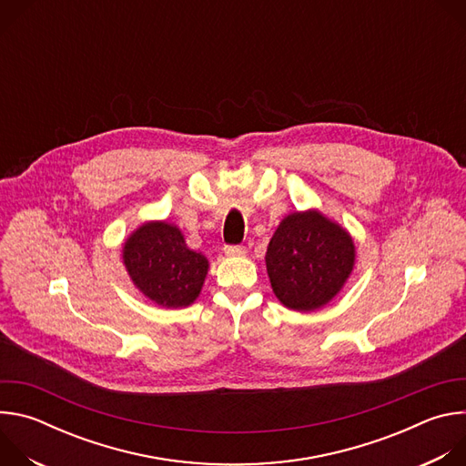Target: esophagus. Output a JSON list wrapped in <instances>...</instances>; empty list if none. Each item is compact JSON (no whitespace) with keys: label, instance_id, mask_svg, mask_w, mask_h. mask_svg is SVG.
Returning a JSON list of instances; mask_svg holds the SVG:
<instances>
[{"label":"esophagus","instance_id":"1","mask_svg":"<svg viewBox=\"0 0 466 466\" xmlns=\"http://www.w3.org/2000/svg\"><path fill=\"white\" fill-rule=\"evenodd\" d=\"M225 254L230 258H241L247 254V250L241 245H230V247H225Z\"/></svg>","mask_w":466,"mask_h":466}]
</instances>
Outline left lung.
Returning <instances> with one entry per match:
<instances>
[{
    "label": "left lung",
    "mask_w": 466,
    "mask_h": 466,
    "mask_svg": "<svg viewBox=\"0 0 466 466\" xmlns=\"http://www.w3.org/2000/svg\"><path fill=\"white\" fill-rule=\"evenodd\" d=\"M354 265L350 232L317 208L288 214L265 254L275 297L295 311L329 304L349 282Z\"/></svg>",
    "instance_id": "obj_1"
}]
</instances>
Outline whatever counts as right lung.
Returning <instances> with one entry per match:
<instances>
[{
  "instance_id": "add662e5",
  "label": "right lung",
  "mask_w": 466,
  "mask_h": 466,
  "mask_svg": "<svg viewBox=\"0 0 466 466\" xmlns=\"http://www.w3.org/2000/svg\"><path fill=\"white\" fill-rule=\"evenodd\" d=\"M121 261L135 288L166 309L191 306L210 269L208 258L189 248L182 230L166 219L132 230L121 245Z\"/></svg>"
}]
</instances>
